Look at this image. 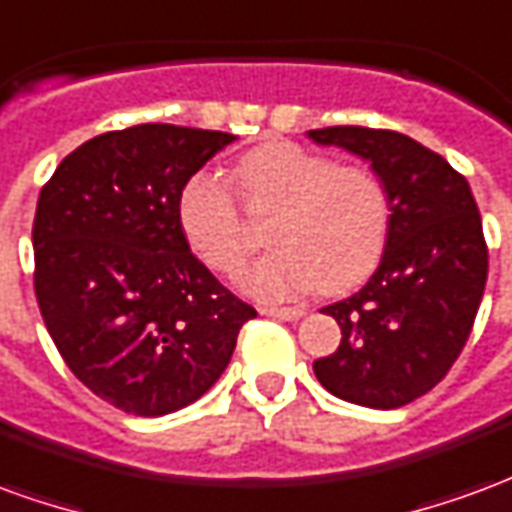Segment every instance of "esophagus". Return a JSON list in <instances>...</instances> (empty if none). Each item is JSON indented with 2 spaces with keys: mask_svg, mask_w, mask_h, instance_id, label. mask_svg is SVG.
Segmentation results:
<instances>
[{
  "mask_svg": "<svg viewBox=\"0 0 512 512\" xmlns=\"http://www.w3.org/2000/svg\"><path fill=\"white\" fill-rule=\"evenodd\" d=\"M260 312L268 318H277V321H299L307 310L304 307H263Z\"/></svg>",
  "mask_w": 512,
  "mask_h": 512,
  "instance_id": "obj_1",
  "label": "esophagus"
}]
</instances>
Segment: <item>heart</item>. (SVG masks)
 <instances>
[{
  "label": "heart",
  "mask_w": 512,
  "mask_h": 512,
  "mask_svg": "<svg viewBox=\"0 0 512 512\" xmlns=\"http://www.w3.org/2000/svg\"><path fill=\"white\" fill-rule=\"evenodd\" d=\"M235 175L249 211L274 213V249L241 274V288L252 296L343 293L376 271L392 224V197L376 169L277 142L246 153ZM178 219L194 255L219 274H235L255 246L235 194L208 169L183 183Z\"/></svg>",
  "instance_id": "1"
}]
</instances>
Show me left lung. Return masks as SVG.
<instances>
[{
	"label": "left lung",
	"instance_id": "8db88e82",
	"mask_svg": "<svg viewBox=\"0 0 512 512\" xmlns=\"http://www.w3.org/2000/svg\"><path fill=\"white\" fill-rule=\"evenodd\" d=\"M370 161L392 197L384 257L365 288L323 307L343 340L312 370L332 395L400 408L450 373L472 334L488 277V246L472 189L411 136L384 128L310 131Z\"/></svg>",
	"mask_w": 512,
	"mask_h": 512
}]
</instances>
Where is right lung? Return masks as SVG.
Listing matches in <instances>:
<instances>
[{
	"instance_id": "obj_1",
	"label": "right lung",
	"mask_w": 512,
	"mask_h": 512,
	"mask_svg": "<svg viewBox=\"0 0 512 512\" xmlns=\"http://www.w3.org/2000/svg\"><path fill=\"white\" fill-rule=\"evenodd\" d=\"M235 136L145 123L76 147L40 189L35 296L57 351L93 395L136 417L202 397L257 312L180 230L183 183Z\"/></svg>"
}]
</instances>
